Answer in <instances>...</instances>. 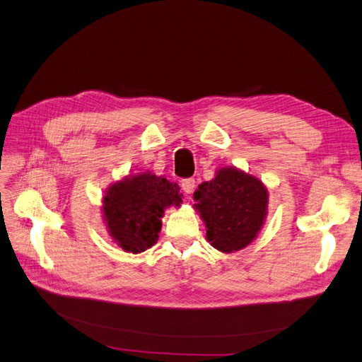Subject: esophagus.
<instances>
[{"mask_svg": "<svg viewBox=\"0 0 362 362\" xmlns=\"http://www.w3.org/2000/svg\"><path fill=\"white\" fill-rule=\"evenodd\" d=\"M194 185H196L194 178H184V180H181V189L184 190V193H185V194H190V193H193V190H194Z\"/></svg>", "mask_w": 362, "mask_h": 362, "instance_id": "34e87169", "label": "esophagus"}]
</instances>
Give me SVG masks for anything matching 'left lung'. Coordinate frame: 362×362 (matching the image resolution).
<instances>
[{
	"mask_svg": "<svg viewBox=\"0 0 362 362\" xmlns=\"http://www.w3.org/2000/svg\"><path fill=\"white\" fill-rule=\"evenodd\" d=\"M193 198L205 222L208 242L222 252L246 247L267 214L269 194L264 185L235 168L217 170L210 182L199 185Z\"/></svg>",
	"mask_w": 362,
	"mask_h": 362,
	"instance_id": "1",
	"label": "left lung"
}]
</instances>
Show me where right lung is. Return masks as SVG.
<instances>
[{
	"label": "right lung",
	"mask_w": 362,
	"mask_h": 362,
	"mask_svg": "<svg viewBox=\"0 0 362 362\" xmlns=\"http://www.w3.org/2000/svg\"><path fill=\"white\" fill-rule=\"evenodd\" d=\"M177 184L141 173L113 184L104 196L108 233L127 252L140 254L158 240L164 208L182 202Z\"/></svg>",
	"instance_id": "right-lung-1"
}]
</instances>
